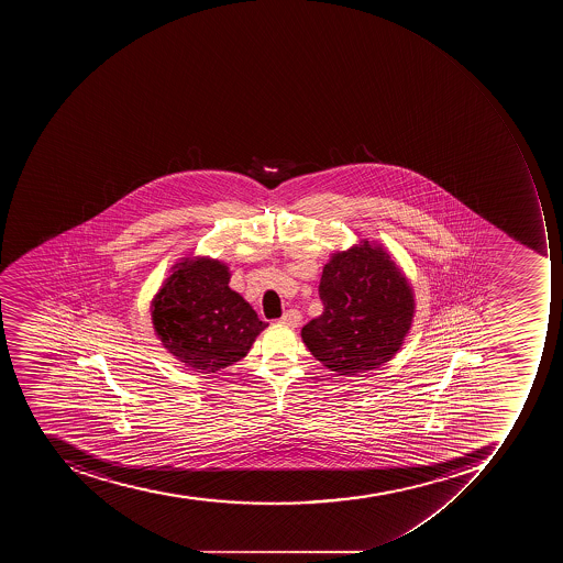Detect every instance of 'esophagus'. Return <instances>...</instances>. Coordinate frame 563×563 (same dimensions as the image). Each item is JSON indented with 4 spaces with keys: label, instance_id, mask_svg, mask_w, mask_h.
I'll use <instances>...</instances> for the list:
<instances>
[{
    "label": "esophagus",
    "instance_id": "obj_1",
    "mask_svg": "<svg viewBox=\"0 0 563 563\" xmlns=\"http://www.w3.org/2000/svg\"><path fill=\"white\" fill-rule=\"evenodd\" d=\"M302 317L301 313L297 310H288L287 313L282 317V320L279 322L284 323V325H287V328H297L299 323H301Z\"/></svg>",
    "mask_w": 563,
    "mask_h": 563
}]
</instances>
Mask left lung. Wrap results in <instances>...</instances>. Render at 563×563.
Here are the masks:
<instances>
[{"instance_id":"left-lung-1","label":"left lung","mask_w":563,"mask_h":563,"mask_svg":"<svg viewBox=\"0 0 563 563\" xmlns=\"http://www.w3.org/2000/svg\"><path fill=\"white\" fill-rule=\"evenodd\" d=\"M320 297L323 313L302 328V343L343 377L389 363L412 329V282L378 241L361 240L332 252L320 278Z\"/></svg>"}]
</instances>
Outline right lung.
<instances>
[{"mask_svg":"<svg viewBox=\"0 0 563 563\" xmlns=\"http://www.w3.org/2000/svg\"><path fill=\"white\" fill-rule=\"evenodd\" d=\"M151 299V322L162 346L194 372L218 373L249 354L266 322L229 287L231 267L190 253L168 271Z\"/></svg>","mask_w":563,"mask_h":563,"instance_id":"add662e5","label":"right lung"}]
</instances>
